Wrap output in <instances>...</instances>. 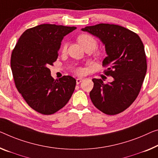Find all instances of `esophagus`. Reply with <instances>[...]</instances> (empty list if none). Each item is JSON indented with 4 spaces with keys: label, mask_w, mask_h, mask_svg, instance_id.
I'll return each mask as SVG.
<instances>
[{
    "label": "esophagus",
    "mask_w": 158,
    "mask_h": 158,
    "mask_svg": "<svg viewBox=\"0 0 158 158\" xmlns=\"http://www.w3.org/2000/svg\"><path fill=\"white\" fill-rule=\"evenodd\" d=\"M82 81V78H77L76 79V84L78 85L81 83V82Z\"/></svg>",
    "instance_id": "obj_1"
}]
</instances>
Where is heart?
I'll use <instances>...</instances> for the list:
<instances>
[{"label": "heart", "mask_w": 158, "mask_h": 158, "mask_svg": "<svg viewBox=\"0 0 158 158\" xmlns=\"http://www.w3.org/2000/svg\"><path fill=\"white\" fill-rule=\"evenodd\" d=\"M77 41H78V42L81 44L85 49L89 48V49L92 50V52L95 49L97 46H98V42H97L95 38L93 37L90 35H87V34H81V35H80L77 37ZM66 48L67 43L65 42H63L61 46L62 52H65L66 50ZM75 71H76L77 74L82 75L84 73V69L81 67H78L75 70Z\"/></svg>", "instance_id": "heart-1"}]
</instances>
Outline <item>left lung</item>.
Listing matches in <instances>:
<instances>
[{"label":"left lung","instance_id":"obj_1","mask_svg":"<svg viewBox=\"0 0 158 158\" xmlns=\"http://www.w3.org/2000/svg\"><path fill=\"white\" fill-rule=\"evenodd\" d=\"M102 41L107 54L102 66L114 81L104 84L93 79L89 93L95 107L108 115L119 114L131 106L140 93L147 71L144 46L136 33L119 25L98 24L82 29Z\"/></svg>","mask_w":158,"mask_h":158}]
</instances>
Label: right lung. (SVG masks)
I'll list each match as a JSON object with an SVG mask.
<instances>
[{"label":"right lung","mask_w":158,"mask_h":158,"mask_svg":"<svg viewBox=\"0 0 158 158\" xmlns=\"http://www.w3.org/2000/svg\"><path fill=\"white\" fill-rule=\"evenodd\" d=\"M76 29L51 24L27 29L12 52L10 65L17 89L28 105L42 114L62 109L74 92L76 79L64 76L54 80L48 66L57 60L64 36Z\"/></svg>","instance_id":"obj_1"}]
</instances>
